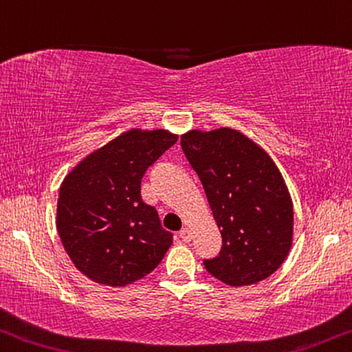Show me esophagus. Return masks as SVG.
<instances>
[{"instance_id": "34e87169", "label": "esophagus", "mask_w": 352, "mask_h": 352, "mask_svg": "<svg viewBox=\"0 0 352 352\" xmlns=\"http://www.w3.org/2000/svg\"><path fill=\"white\" fill-rule=\"evenodd\" d=\"M179 237H181V239H182L184 242H190V239H192L190 231H188L187 228H182V230L179 231Z\"/></svg>"}]
</instances>
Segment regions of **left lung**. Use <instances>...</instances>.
I'll return each mask as SVG.
<instances>
[{
    "label": "left lung",
    "instance_id": "obj_1",
    "mask_svg": "<svg viewBox=\"0 0 352 352\" xmlns=\"http://www.w3.org/2000/svg\"><path fill=\"white\" fill-rule=\"evenodd\" d=\"M181 148L221 234L219 255L203 259L204 267L231 286L267 278L293 242V201L272 159L232 129L192 131Z\"/></svg>",
    "mask_w": 352,
    "mask_h": 352
}]
</instances>
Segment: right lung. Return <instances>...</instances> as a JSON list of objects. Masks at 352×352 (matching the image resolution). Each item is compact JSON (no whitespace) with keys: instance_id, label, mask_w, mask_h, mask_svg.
Wrapping results in <instances>:
<instances>
[{"instance_id":"obj_1","label":"right lung","mask_w":352,"mask_h":352,"mask_svg":"<svg viewBox=\"0 0 352 352\" xmlns=\"http://www.w3.org/2000/svg\"><path fill=\"white\" fill-rule=\"evenodd\" d=\"M177 142L166 131H131L66 176L56 226L67 255L97 283L124 286L159 266L173 234L140 195L144 171Z\"/></svg>"}]
</instances>
